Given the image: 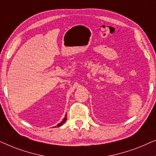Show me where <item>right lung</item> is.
I'll return each mask as SVG.
<instances>
[{
	"label": "right lung",
	"instance_id": "right-lung-1",
	"mask_svg": "<svg viewBox=\"0 0 156 156\" xmlns=\"http://www.w3.org/2000/svg\"><path fill=\"white\" fill-rule=\"evenodd\" d=\"M66 120H67V114H65V118H64V119H63V120H62V121H61V122H60V123H58V124H57V127L60 126H62V124H63V123L65 122V121H66ZM55 127H56V126H55Z\"/></svg>",
	"mask_w": 156,
	"mask_h": 156
}]
</instances>
